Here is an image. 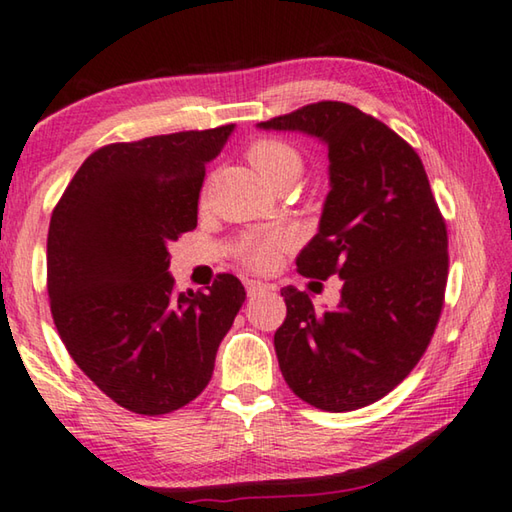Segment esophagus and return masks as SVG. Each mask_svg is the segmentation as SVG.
Here are the masks:
<instances>
[{
	"label": "esophagus",
	"instance_id": "34e87169",
	"mask_svg": "<svg viewBox=\"0 0 512 512\" xmlns=\"http://www.w3.org/2000/svg\"><path fill=\"white\" fill-rule=\"evenodd\" d=\"M273 287L266 285V282H259V280H246V291L250 298H255L259 294H266V291H271Z\"/></svg>",
	"mask_w": 512,
	"mask_h": 512
}]
</instances>
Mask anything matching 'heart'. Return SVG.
<instances>
[{
    "instance_id": "b5f03b06",
    "label": "heart",
    "mask_w": 512,
    "mask_h": 512,
    "mask_svg": "<svg viewBox=\"0 0 512 512\" xmlns=\"http://www.w3.org/2000/svg\"><path fill=\"white\" fill-rule=\"evenodd\" d=\"M248 159L257 170V175L262 177L269 186L282 180H291V177L298 180L300 170H303V161H300L298 150L285 141H275V139L257 141L250 145ZM275 250H278V241L275 239L250 241L243 246L241 257L243 262L253 266V269H266V266L273 264Z\"/></svg>"
}]
</instances>
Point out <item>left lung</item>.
<instances>
[{
    "label": "left lung",
    "mask_w": 512,
    "mask_h": 512,
    "mask_svg": "<svg viewBox=\"0 0 512 512\" xmlns=\"http://www.w3.org/2000/svg\"><path fill=\"white\" fill-rule=\"evenodd\" d=\"M259 129L300 132L328 148L330 191L300 275H337L330 312L285 287L287 319L273 337L291 392L326 412L376 403L415 369L440 321L446 225L419 154L346 102H316Z\"/></svg>",
    "instance_id": "1"
}]
</instances>
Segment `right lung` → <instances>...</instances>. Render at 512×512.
Here are the masks:
<instances>
[{
  "label": "right lung",
  "instance_id": "1",
  "mask_svg": "<svg viewBox=\"0 0 512 512\" xmlns=\"http://www.w3.org/2000/svg\"><path fill=\"white\" fill-rule=\"evenodd\" d=\"M232 132L223 125L104 145L52 212L54 326L77 367L136 415H166L196 399L246 300L230 273L186 294L168 273V243L198 225L205 166Z\"/></svg>",
  "mask_w": 512,
  "mask_h": 512
}]
</instances>
